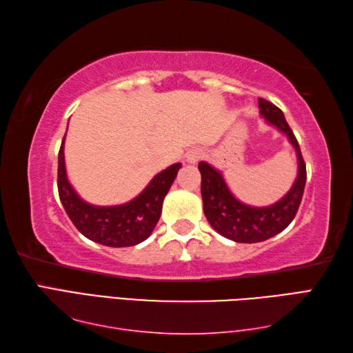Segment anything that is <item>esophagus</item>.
Instances as JSON below:
<instances>
[{
  "label": "esophagus",
  "instance_id": "obj_1",
  "mask_svg": "<svg viewBox=\"0 0 353 353\" xmlns=\"http://www.w3.org/2000/svg\"><path fill=\"white\" fill-rule=\"evenodd\" d=\"M201 157H203V152H201V150H199V148H192V150H190L188 153H186V162L188 163H197Z\"/></svg>",
  "mask_w": 353,
  "mask_h": 353
}]
</instances>
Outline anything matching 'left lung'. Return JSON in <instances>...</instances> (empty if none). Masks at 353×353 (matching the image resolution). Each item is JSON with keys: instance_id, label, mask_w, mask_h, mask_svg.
<instances>
[{"instance_id": "8db88e82", "label": "left lung", "mask_w": 353, "mask_h": 353, "mask_svg": "<svg viewBox=\"0 0 353 353\" xmlns=\"http://www.w3.org/2000/svg\"><path fill=\"white\" fill-rule=\"evenodd\" d=\"M259 112L268 124L288 138L297 156V179L291 190L272 206L254 208L235 199L219 170L206 162L199 163L201 174V199L209 224L224 238L235 243H259L279 234L294 219L301 206L306 183V165L301 147L290 129L282 110L273 103L259 99Z\"/></svg>"}]
</instances>
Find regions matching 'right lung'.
Segmentation results:
<instances>
[{
    "label": "right lung",
    "mask_w": 353,
    "mask_h": 353,
    "mask_svg": "<svg viewBox=\"0 0 353 353\" xmlns=\"http://www.w3.org/2000/svg\"><path fill=\"white\" fill-rule=\"evenodd\" d=\"M63 144L65 137L59 150V197L80 234L108 247L137 245L152 235L162 212V201L182 165L174 163L161 171L139 196L124 205L94 206L79 197L66 177Z\"/></svg>",
    "instance_id": "obj_1"
}]
</instances>
